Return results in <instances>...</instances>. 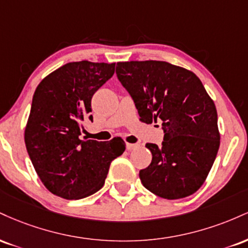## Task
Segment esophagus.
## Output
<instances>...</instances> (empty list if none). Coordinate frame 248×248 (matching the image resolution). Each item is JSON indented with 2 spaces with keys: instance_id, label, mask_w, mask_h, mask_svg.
<instances>
[{
  "instance_id": "34e87169",
  "label": "esophagus",
  "mask_w": 248,
  "mask_h": 248,
  "mask_svg": "<svg viewBox=\"0 0 248 248\" xmlns=\"http://www.w3.org/2000/svg\"><path fill=\"white\" fill-rule=\"evenodd\" d=\"M135 148H138V144H135V143H127V149L128 150H133V149H135Z\"/></svg>"
}]
</instances>
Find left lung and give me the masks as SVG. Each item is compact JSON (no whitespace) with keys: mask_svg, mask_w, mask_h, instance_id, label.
Returning a JSON list of instances; mask_svg holds the SVG:
<instances>
[{"mask_svg":"<svg viewBox=\"0 0 248 248\" xmlns=\"http://www.w3.org/2000/svg\"><path fill=\"white\" fill-rule=\"evenodd\" d=\"M116 75L140 120H162L161 146L147 143L152 163L140 170L146 189L166 199L195 193L217 156L220 134L215 102L192 71L161 61L119 62Z\"/></svg>","mask_w":248,"mask_h":248,"instance_id":"1","label":"left lung"}]
</instances>
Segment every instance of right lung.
Returning <instances> with one entry per match:
<instances>
[{
  "instance_id": "1",
  "label": "right lung",
  "mask_w": 248,
  "mask_h": 248,
  "mask_svg": "<svg viewBox=\"0 0 248 248\" xmlns=\"http://www.w3.org/2000/svg\"><path fill=\"white\" fill-rule=\"evenodd\" d=\"M114 71L115 62H67L36 88L25 146L42 183L58 197L81 199L100 190L112 161L126 149L121 138L80 140L92 96Z\"/></svg>"
}]
</instances>
